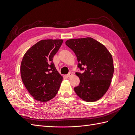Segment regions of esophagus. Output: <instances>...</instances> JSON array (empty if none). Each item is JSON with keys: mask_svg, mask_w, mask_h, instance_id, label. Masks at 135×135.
<instances>
[{"mask_svg": "<svg viewBox=\"0 0 135 135\" xmlns=\"http://www.w3.org/2000/svg\"><path fill=\"white\" fill-rule=\"evenodd\" d=\"M72 76V73H69V74L67 75V76L68 77H70Z\"/></svg>", "mask_w": 135, "mask_h": 135, "instance_id": "1", "label": "esophagus"}]
</instances>
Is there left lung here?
Segmentation results:
<instances>
[{"label": "left lung", "mask_w": 135, "mask_h": 135, "mask_svg": "<svg viewBox=\"0 0 135 135\" xmlns=\"http://www.w3.org/2000/svg\"><path fill=\"white\" fill-rule=\"evenodd\" d=\"M65 44L75 53L78 67L84 72H76L78 86L76 95L87 102L99 100L107 92L114 73L112 55L103 44L92 38L71 39Z\"/></svg>", "instance_id": "obj_1"}]
</instances>
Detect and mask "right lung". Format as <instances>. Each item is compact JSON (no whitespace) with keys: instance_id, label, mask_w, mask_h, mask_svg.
I'll return each mask as SVG.
<instances>
[{"instance_id":"1","label":"right lung","mask_w":135,"mask_h":135,"mask_svg":"<svg viewBox=\"0 0 135 135\" xmlns=\"http://www.w3.org/2000/svg\"><path fill=\"white\" fill-rule=\"evenodd\" d=\"M62 39L42 40L24 55L20 67L21 76L27 90L34 99L47 102L57 93L63 78L56 70L53 58Z\"/></svg>"}]
</instances>
